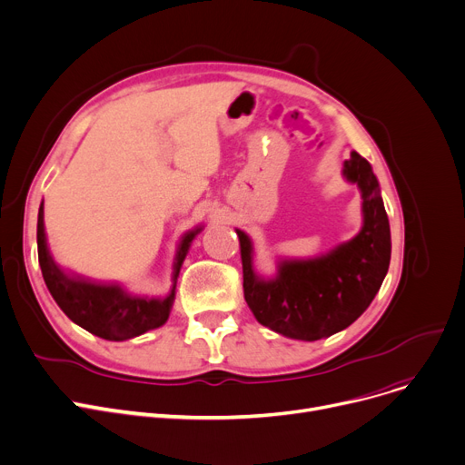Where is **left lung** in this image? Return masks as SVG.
<instances>
[{"mask_svg": "<svg viewBox=\"0 0 465 465\" xmlns=\"http://www.w3.org/2000/svg\"><path fill=\"white\" fill-rule=\"evenodd\" d=\"M343 176L361 187V232L315 259L282 261L278 274L262 280L253 270L250 236L236 229L243 270V298L255 319L282 336L315 341L357 321L371 304L391 264V225L370 163L357 152Z\"/></svg>", "mask_w": 465, "mask_h": 465, "instance_id": "1", "label": "left lung"}]
</instances>
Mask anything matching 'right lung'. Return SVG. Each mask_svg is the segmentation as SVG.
I'll return each instance as SVG.
<instances>
[{
    "label": "right lung",
    "mask_w": 465,
    "mask_h": 465,
    "mask_svg": "<svg viewBox=\"0 0 465 465\" xmlns=\"http://www.w3.org/2000/svg\"><path fill=\"white\" fill-rule=\"evenodd\" d=\"M201 232L187 231L176 250L173 264V289L165 298L136 296L118 283H101L65 272L54 262L45 232L43 203L37 220V250L45 283L62 312L82 329L111 341H124L141 336L157 326L165 324L174 302L176 280L189 245Z\"/></svg>",
    "instance_id": "obj_1"
}]
</instances>
